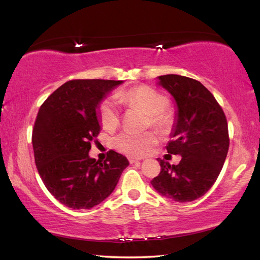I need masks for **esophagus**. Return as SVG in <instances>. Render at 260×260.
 I'll return each instance as SVG.
<instances>
[{"label":"esophagus","instance_id":"obj_1","mask_svg":"<svg viewBox=\"0 0 260 260\" xmlns=\"http://www.w3.org/2000/svg\"><path fill=\"white\" fill-rule=\"evenodd\" d=\"M128 161H129V163H131V164H133V163L139 162L140 159H139V158H134V157H129V158H128Z\"/></svg>","mask_w":260,"mask_h":260}]
</instances>
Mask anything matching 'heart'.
Returning <instances> with one entry per match:
<instances>
[{"instance_id":"b5f03b06","label":"heart","mask_w":260,"mask_h":260,"mask_svg":"<svg viewBox=\"0 0 260 260\" xmlns=\"http://www.w3.org/2000/svg\"><path fill=\"white\" fill-rule=\"evenodd\" d=\"M118 101L142 109L150 116V123L159 131H165L172 124V114L165 107L168 98L151 87L139 86L118 93ZM99 118L105 129L112 131L119 123V110L114 99H105L99 106ZM156 136L151 132L135 134L125 132L116 137L114 144L117 150L131 156H144L156 144Z\"/></svg>"}]
</instances>
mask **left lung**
<instances>
[{"instance_id":"1","label":"left lung","mask_w":260,"mask_h":260,"mask_svg":"<svg viewBox=\"0 0 260 260\" xmlns=\"http://www.w3.org/2000/svg\"><path fill=\"white\" fill-rule=\"evenodd\" d=\"M175 103L173 139L168 153L181 155L178 165L157 158L161 172L151 181L159 194L176 202L197 200L221 172L229 148L228 124L222 108L200 81L180 75L157 77Z\"/></svg>"}]
</instances>
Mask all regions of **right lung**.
<instances>
[{
    "mask_svg": "<svg viewBox=\"0 0 260 260\" xmlns=\"http://www.w3.org/2000/svg\"><path fill=\"white\" fill-rule=\"evenodd\" d=\"M123 80L64 82L41 105L32 132L38 172L48 191L71 209H91L115 190L129 162L109 151L105 161L89 156L102 131L99 106Z\"/></svg>",
    "mask_w": 260,
    "mask_h": 260,
    "instance_id": "add662e5",
    "label": "right lung"
}]
</instances>
